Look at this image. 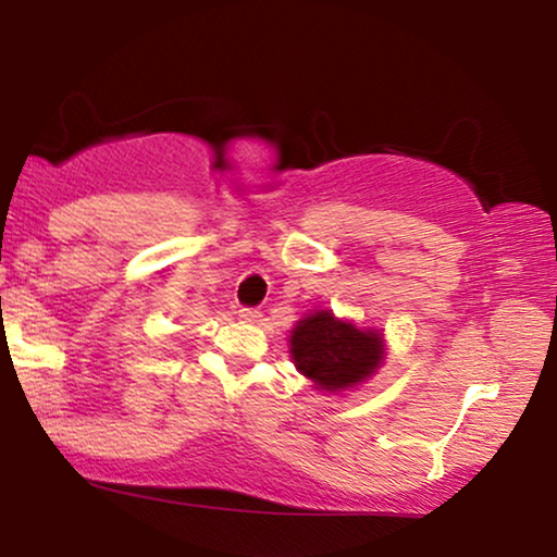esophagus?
Masks as SVG:
<instances>
[{
	"instance_id": "obj_1",
	"label": "esophagus",
	"mask_w": 557,
	"mask_h": 557,
	"mask_svg": "<svg viewBox=\"0 0 557 557\" xmlns=\"http://www.w3.org/2000/svg\"><path fill=\"white\" fill-rule=\"evenodd\" d=\"M238 317L246 319V322H258V319H261V309H256V307H240V309H238Z\"/></svg>"
}]
</instances>
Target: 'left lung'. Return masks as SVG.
I'll use <instances>...</instances> for the list:
<instances>
[{
  "mask_svg": "<svg viewBox=\"0 0 557 557\" xmlns=\"http://www.w3.org/2000/svg\"><path fill=\"white\" fill-rule=\"evenodd\" d=\"M296 370L324 391H345L370 377L383 360V337L339 322L332 311H317L301 319L292 332Z\"/></svg>",
  "mask_w": 557,
  "mask_h": 557,
  "instance_id": "1",
  "label": "left lung"
}]
</instances>
